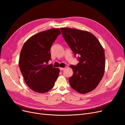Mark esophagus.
Masks as SVG:
<instances>
[{"mask_svg": "<svg viewBox=\"0 0 125 125\" xmlns=\"http://www.w3.org/2000/svg\"><path fill=\"white\" fill-rule=\"evenodd\" d=\"M60 71H62V70H63L64 69H65V68H60Z\"/></svg>", "mask_w": 125, "mask_h": 125, "instance_id": "1", "label": "esophagus"}]
</instances>
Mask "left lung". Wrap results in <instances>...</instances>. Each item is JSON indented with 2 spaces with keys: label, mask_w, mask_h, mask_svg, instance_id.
I'll return each mask as SVG.
<instances>
[{
  "label": "left lung",
  "mask_w": 125,
  "mask_h": 125,
  "mask_svg": "<svg viewBox=\"0 0 125 125\" xmlns=\"http://www.w3.org/2000/svg\"><path fill=\"white\" fill-rule=\"evenodd\" d=\"M65 41L79 63L71 65L73 76L69 78L71 87L80 93H88L95 89L103 78L105 53L100 42L93 34L75 29L60 28Z\"/></svg>",
  "instance_id": "obj_1"
}]
</instances>
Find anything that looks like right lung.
Segmentation results:
<instances>
[{"label":"right lung","mask_w":125,"mask_h":125,"mask_svg":"<svg viewBox=\"0 0 125 125\" xmlns=\"http://www.w3.org/2000/svg\"><path fill=\"white\" fill-rule=\"evenodd\" d=\"M61 33L59 29L41 32L25 42L21 51L19 65L25 83L34 91L44 93L51 90L59 69L48 65L50 49Z\"/></svg>","instance_id":"right-lung-1"}]
</instances>
